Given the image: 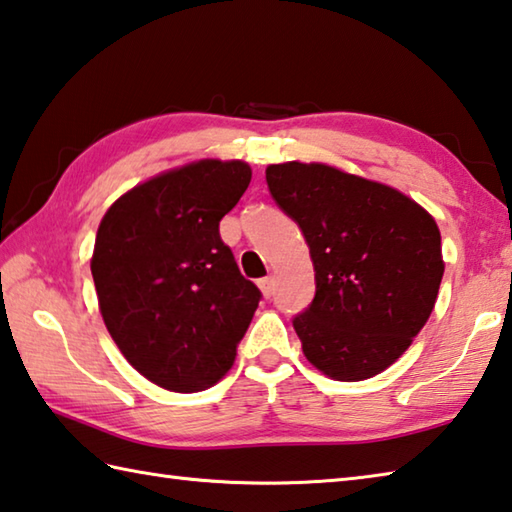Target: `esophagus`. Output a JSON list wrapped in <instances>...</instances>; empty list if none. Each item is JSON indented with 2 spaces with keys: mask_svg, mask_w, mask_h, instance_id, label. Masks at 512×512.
Here are the masks:
<instances>
[{
  "mask_svg": "<svg viewBox=\"0 0 512 512\" xmlns=\"http://www.w3.org/2000/svg\"><path fill=\"white\" fill-rule=\"evenodd\" d=\"M259 288H262V293L266 297H271L275 293V277L273 275L262 277V280H259Z\"/></svg>",
  "mask_w": 512,
  "mask_h": 512,
  "instance_id": "esophagus-1",
  "label": "esophagus"
}]
</instances>
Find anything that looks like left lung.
Returning <instances> with one entry per match:
<instances>
[{
	"label": "left lung",
	"instance_id": "8db88e82",
	"mask_svg": "<svg viewBox=\"0 0 512 512\" xmlns=\"http://www.w3.org/2000/svg\"><path fill=\"white\" fill-rule=\"evenodd\" d=\"M266 183L313 259L315 297L293 318L306 360L345 383L385 371L439 295L436 221L403 192L331 165H268Z\"/></svg>",
	"mask_w": 512,
	"mask_h": 512
}]
</instances>
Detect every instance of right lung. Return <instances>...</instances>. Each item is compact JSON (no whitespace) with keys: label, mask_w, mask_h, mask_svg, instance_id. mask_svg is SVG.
I'll return each instance as SVG.
<instances>
[{"label":"right lung","mask_w":512,"mask_h":512,"mask_svg":"<svg viewBox=\"0 0 512 512\" xmlns=\"http://www.w3.org/2000/svg\"><path fill=\"white\" fill-rule=\"evenodd\" d=\"M250 176L244 161L183 165L136 185L100 221L91 275L102 320L129 365L170 392L226 376L262 300L219 235Z\"/></svg>","instance_id":"add662e5"}]
</instances>
